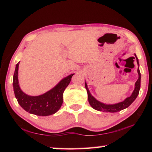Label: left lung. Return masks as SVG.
<instances>
[{"label":"left lung","instance_id":"1","mask_svg":"<svg viewBox=\"0 0 152 152\" xmlns=\"http://www.w3.org/2000/svg\"><path fill=\"white\" fill-rule=\"evenodd\" d=\"M135 58L137 60V63L138 65V68H137V73L139 78L136 81L135 83V88L133 90L132 95L129 97L126 98L124 101L120 102H118L116 104H104L103 102H101L96 100L95 98L92 96V94L90 92L88 86H87L86 82H85V87L87 91V94H88V99L89 104H91V106L94 109L96 110H99V111H102V112H109V113H116L119 112L122 110L123 109L127 108L129 105L132 104V102L135 101L136 98L137 97L139 94V92H140V86H141V73L140 71V69H139V66H140V64H139V60L137 56L135 54Z\"/></svg>","mask_w":152,"mask_h":152}]
</instances>
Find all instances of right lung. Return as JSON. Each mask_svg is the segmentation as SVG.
I'll return each mask as SVG.
<instances>
[{"instance_id":"add662e5","label":"right lung","mask_w":152,"mask_h":152,"mask_svg":"<svg viewBox=\"0 0 152 152\" xmlns=\"http://www.w3.org/2000/svg\"><path fill=\"white\" fill-rule=\"evenodd\" d=\"M18 62L15 67L13 75V90L18 102L27 112L38 116H49L56 113L60 109L63 103L64 91L71 81L74 74L64 78L58 84L45 93L39 96H30L20 89L18 80L19 71Z\"/></svg>"}]
</instances>
